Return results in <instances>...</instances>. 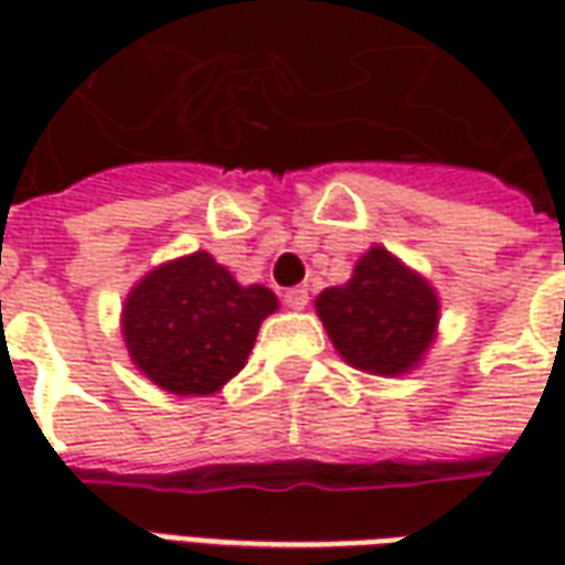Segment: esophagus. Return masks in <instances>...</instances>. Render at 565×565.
Returning a JSON list of instances; mask_svg holds the SVG:
<instances>
[{
  "mask_svg": "<svg viewBox=\"0 0 565 565\" xmlns=\"http://www.w3.org/2000/svg\"><path fill=\"white\" fill-rule=\"evenodd\" d=\"M284 302H287V308H306L308 306V290L306 287H290V290H284Z\"/></svg>",
  "mask_w": 565,
  "mask_h": 565,
  "instance_id": "obj_1",
  "label": "esophagus"
}]
</instances>
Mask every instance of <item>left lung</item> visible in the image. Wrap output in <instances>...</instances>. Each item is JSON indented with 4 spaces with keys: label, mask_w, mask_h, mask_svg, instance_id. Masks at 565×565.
<instances>
[{
    "label": "left lung",
    "mask_w": 565,
    "mask_h": 565,
    "mask_svg": "<svg viewBox=\"0 0 565 565\" xmlns=\"http://www.w3.org/2000/svg\"><path fill=\"white\" fill-rule=\"evenodd\" d=\"M318 315L351 366L372 375H403L433 342L438 299L391 250L372 247L351 281L318 296Z\"/></svg>",
    "instance_id": "8db88e82"
}]
</instances>
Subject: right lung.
Wrapping results in <instances>:
<instances>
[{
    "label": "right lung",
    "instance_id": "add662e5",
    "mask_svg": "<svg viewBox=\"0 0 565 565\" xmlns=\"http://www.w3.org/2000/svg\"><path fill=\"white\" fill-rule=\"evenodd\" d=\"M278 308L266 287H242L211 254L166 263L132 287L124 339L132 363L162 391L214 393L245 366L259 323Z\"/></svg>",
    "mask_w": 565,
    "mask_h": 565
}]
</instances>
